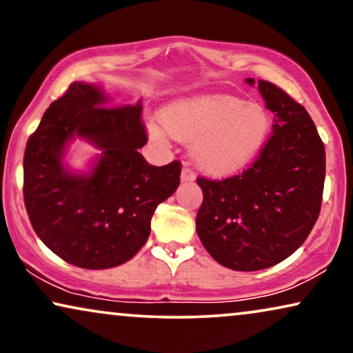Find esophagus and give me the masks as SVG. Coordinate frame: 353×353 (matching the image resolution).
I'll return each instance as SVG.
<instances>
[{"label":"esophagus","instance_id":"esophagus-1","mask_svg":"<svg viewBox=\"0 0 353 353\" xmlns=\"http://www.w3.org/2000/svg\"><path fill=\"white\" fill-rule=\"evenodd\" d=\"M196 180V173L192 172V168L188 165L183 167L181 170V181H194Z\"/></svg>","mask_w":353,"mask_h":353}]
</instances>
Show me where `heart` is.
I'll return each instance as SVG.
<instances>
[{
    "label": "heart",
    "mask_w": 353,
    "mask_h": 353,
    "mask_svg": "<svg viewBox=\"0 0 353 353\" xmlns=\"http://www.w3.org/2000/svg\"><path fill=\"white\" fill-rule=\"evenodd\" d=\"M162 122L149 125L156 141L170 134L191 141L196 165L214 176H226L257 156L272 130V117L263 105L216 94L178 101L168 105Z\"/></svg>",
    "instance_id": "obj_1"
}]
</instances>
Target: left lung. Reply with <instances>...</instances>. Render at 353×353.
I'll return each mask as SVG.
<instances>
[{"mask_svg": "<svg viewBox=\"0 0 353 353\" xmlns=\"http://www.w3.org/2000/svg\"><path fill=\"white\" fill-rule=\"evenodd\" d=\"M259 91L274 115L259 157L225 180L197 178L204 192L197 234L236 272L273 267L296 252L316 223L325 186V144L305 108L270 81L259 80Z\"/></svg>", "mask_w": 353, "mask_h": 353, "instance_id": "8db88e82", "label": "left lung"}]
</instances>
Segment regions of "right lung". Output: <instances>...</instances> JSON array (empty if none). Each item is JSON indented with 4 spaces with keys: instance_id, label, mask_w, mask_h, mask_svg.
Masks as SVG:
<instances>
[{
    "instance_id": "obj_1",
    "label": "right lung",
    "mask_w": 353,
    "mask_h": 353,
    "mask_svg": "<svg viewBox=\"0 0 353 353\" xmlns=\"http://www.w3.org/2000/svg\"><path fill=\"white\" fill-rule=\"evenodd\" d=\"M141 110V103L114 105L99 86L74 81L28 138V219L46 248L75 267L104 270L132 259L146 244L154 210L180 185V162L154 167L138 152L148 143ZM74 136L103 151L88 176H72L61 163Z\"/></svg>"
}]
</instances>
